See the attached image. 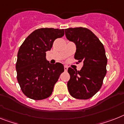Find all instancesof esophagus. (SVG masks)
<instances>
[{
    "label": "esophagus",
    "instance_id": "1",
    "mask_svg": "<svg viewBox=\"0 0 124 124\" xmlns=\"http://www.w3.org/2000/svg\"><path fill=\"white\" fill-rule=\"evenodd\" d=\"M64 71H67V70H68V66H64Z\"/></svg>",
    "mask_w": 124,
    "mask_h": 124
}]
</instances>
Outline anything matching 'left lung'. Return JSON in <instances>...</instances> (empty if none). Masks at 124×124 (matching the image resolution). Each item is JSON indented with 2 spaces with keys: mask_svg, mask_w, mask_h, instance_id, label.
<instances>
[{
  "mask_svg": "<svg viewBox=\"0 0 124 124\" xmlns=\"http://www.w3.org/2000/svg\"><path fill=\"white\" fill-rule=\"evenodd\" d=\"M66 39L76 46L74 58L82 62L80 71L70 67V78L67 86L71 96L87 100L101 89L106 74L107 58L105 47L98 37L85 28H70L64 30Z\"/></svg>",
  "mask_w": 124,
  "mask_h": 124,
  "instance_id": "left-lung-1",
  "label": "left lung"
}]
</instances>
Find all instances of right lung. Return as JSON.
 <instances>
[{"instance_id": "add662e5", "label": "right lung", "mask_w": 124, "mask_h": 124, "mask_svg": "<svg viewBox=\"0 0 124 124\" xmlns=\"http://www.w3.org/2000/svg\"><path fill=\"white\" fill-rule=\"evenodd\" d=\"M64 34V29L39 28L30 34L20 46L16 64L17 79L28 98L44 100L53 93L64 66L60 63L51 64L46 60V52L51 49L56 39Z\"/></svg>"}]
</instances>
